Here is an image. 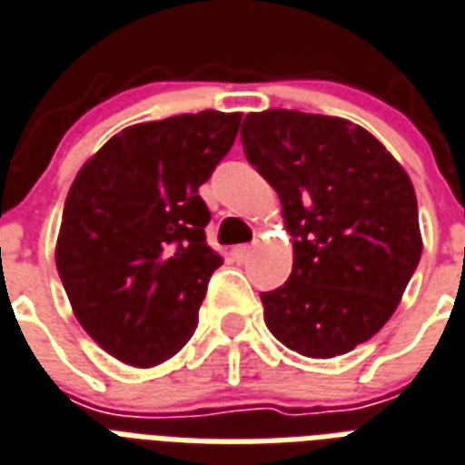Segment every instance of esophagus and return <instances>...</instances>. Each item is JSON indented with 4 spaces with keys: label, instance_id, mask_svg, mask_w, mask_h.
Segmentation results:
<instances>
[{
    "label": "esophagus",
    "instance_id": "34e87169",
    "mask_svg": "<svg viewBox=\"0 0 465 465\" xmlns=\"http://www.w3.org/2000/svg\"><path fill=\"white\" fill-rule=\"evenodd\" d=\"M251 251H253V246H248V243H243V246L233 248L232 253H233V258H236V261H246V258L251 256Z\"/></svg>",
    "mask_w": 465,
    "mask_h": 465
}]
</instances>
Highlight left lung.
Wrapping results in <instances>:
<instances>
[{"label":"left lung","instance_id":"8db88e82","mask_svg":"<svg viewBox=\"0 0 465 465\" xmlns=\"http://www.w3.org/2000/svg\"><path fill=\"white\" fill-rule=\"evenodd\" d=\"M248 163L271 183L292 236L288 282L261 292L271 334L310 359H334L378 334L421 256L405 168L349 119L251 112Z\"/></svg>","mask_w":465,"mask_h":465}]
</instances>
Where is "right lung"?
I'll return each instance as SVG.
<instances>
[{"label": "right lung", "instance_id": "right-lung-1", "mask_svg": "<svg viewBox=\"0 0 465 465\" xmlns=\"http://www.w3.org/2000/svg\"><path fill=\"white\" fill-rule=\"evenodd\" d=\"M239 112L136 124L106 141L70 187L55 265L77 322L122 363L158 366L197 329L212 272L200 197L239 134Z\"/></svg>", "mask_w": 465, "mask_h": 465}]
</instances>
